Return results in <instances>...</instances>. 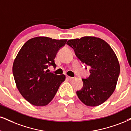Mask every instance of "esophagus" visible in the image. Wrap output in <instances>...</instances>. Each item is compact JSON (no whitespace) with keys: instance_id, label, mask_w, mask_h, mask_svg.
<instances>
[{"instance_id":"esophagus-1","label":"esophagus","mask_w":131,"mask_h":131,"mask_svg":"<svg viewBox=\"0 0 131 131\" xmlns=\"http://www.w3.org/2000/svg\"><path fill=\"white\" fill-rule=\"evenodd\" d=\"M67 78L69 79V80H73L74 78H73V77H69V76H67Z\"/></svg>"}]
</instances>
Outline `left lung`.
<instances>
[{"label":"left lung","mask_w":131,"mask_h":131,"mask_svg":"<svg viewBox=\"0 0 131 131\" xmlns=\"http://www.w3.org/2000/svg\"><path fill=\"white\" fill-rule=\"evenodd\" d=\"M67 44L82 62L91 67L89 77L83 79V89L77 92L78 97L86 106H99L116 88L120 70L117 55L106 41L97 37L70 39Z\"/></svg>","instance_id":"1"}]
</instances>
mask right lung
<instances>
[{"label":"right lung","instance_id":"right-lung-1","mask_svg":"<svg viewBox=\"0 0 131 131\" xmlns=\"http://www.w3.org/2000/svg\"><path fill=\"white\" fill-rule=\"evenodd\" d=\"M67 41L36 37L27 41L17 53L13 65L14 81L22 96L32 105H47L65 81V75H57L47 69L56 67V53Z\"/></svg>","mask_w":131,"mask_h":131}]
</instances>
